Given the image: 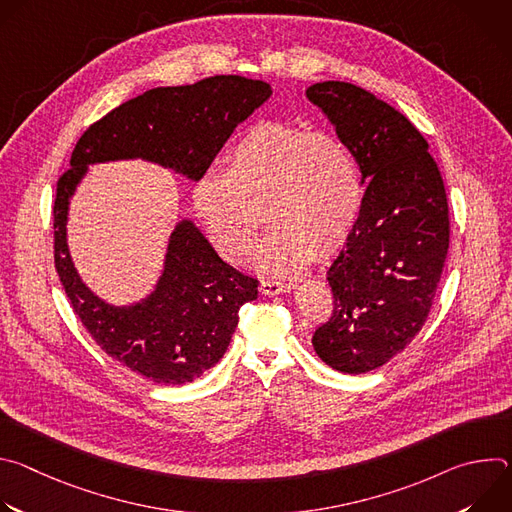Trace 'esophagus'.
<instances>
[{"label": "esophagus", "mask_w": 512, "mask_h": 512, "mask_svg": "<svg viewBox=\"0 0 512 512\" xmlns=\"http://www.w3.org/2000/svg\"><path fill=\"white\" fill-rule=\"evenodd\" d=\"M291 287H296L294 281H277V279H263L261 281V294L265 296H277L283 294V291H289Z\"/></svg>", "instance_id": "esophagus-1"}]
</instances>
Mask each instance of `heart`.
I'll use <instances>...</instances> for the list:
<instances>
[{
  "label": "heart",
  "instance_id": "1",
  "mask_svg": "<svg viewBox=\"0 0 512 512\" xmlns=\"http://www.w3.org/2000/svg\"><path fill=\"white\" fill-rule=\"evenodd\" d=\"M265 198L273 223L257 261L287 273L334 251L352 229L362 200L356 156L334 133L263 121L245 131L227 156L225 172H206L192 186V204L212 243L231 261L253 249Z\"/></svg>",
  "mask_w": 512,
  "mask_h": 512
}]
</instances>
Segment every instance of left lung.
I'll use <instances>...</instances> for the list:
<instances>
[{"label":"left lung","instance_id":"left-lung-1","mask_svg":"<svg viewBox=\"0 0 512 512\" xmlns=\"http://www.w3.org/2000/svg\"><path fill=\"white\" fill-rule=\"evenodd\" d=\"M356 156V223L328 269L334 310L312 338L328 367L369 373L415 338L427 320L448 247L444 180L419 129L395 107L350 83L306 91Z\"/></svg>","mask_w":512,"mask_h":512}]
</instances>
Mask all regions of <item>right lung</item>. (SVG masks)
I'll return each instance as SVG.
<instances>
[{
	"instance_id": "add662e5",
	"label": "right lung",
	"mask_w": 512,
	"mask_h": 512,
	"mask_svg": "<svg viewBox=\"0 0 512 512\" xmlns=\"http://www.w3.org/2000/svg\"><path fill=\"white\" fill-rule=\"evenodd\" d=\"M269 97L267 83L239 75L145 91L81 135L70 170L56 184L54 265L72 310L111 358L158 385L192 383L223 358L239 308L257 300L259 281L223 261L184 218L170 235L152 294L131 306H111L72 265L66 245L70 196L91 164L115 160H148L196 182L235 127Z\"/></svg>"
}]
</instances>
